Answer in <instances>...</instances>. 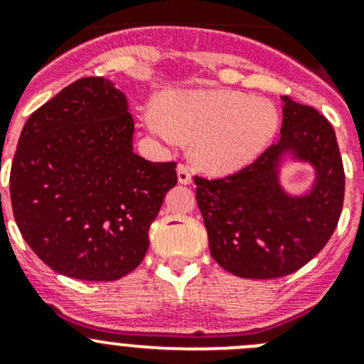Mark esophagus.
Wrapping results in <instances>:
<instances>
[{
    "instance_id": "1",
    "label": "esophagus",
    "mask_w": 364,
    "mask_h": 364,
    "mask_svg": "<svg viewBox=\"0 0 364 364\" xmlns=\"http://www.w3.org/2000/svg\"><path fill=\"white\" fill-rule=\"evenodd\" d=\"M176 173H178V182L180 184H191V171H189V167L184 166V164H180L176 167Z\"/></svg>"
}]
</instances>
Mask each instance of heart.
Returning a JSON list of instances; mask_svg holds the SVG:
<instances>
[{"instance_id": "1", "label": "heart", "mask_w": 364, "mask_h": 364, "mask_svg": "<svg viewBox=\"0 0 364 364\" xmlns=\"http://www.w3.org/2000/svg\"><path fill=\"white\" fill-rule=\"evenodd\" d=\"M164 117L147 111L151 134L167 146L193 140V159L205 171L231 173L259 156L279 129V111L262 96L228 89L182 91L164 98Z\"/></svg>"}]
</instances>
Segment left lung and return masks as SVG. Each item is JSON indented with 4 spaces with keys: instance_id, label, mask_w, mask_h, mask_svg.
<instances>
[{
    "instance_id": "left-lung-1",
    "label": "left lung",
    "mask_w": 364,
    "mask_h": 364,
    "mask_svg": "<svg viewBox=\"0 0 364 364\" xmlns=\"http://www.w3.org/2000/svg\"><path fill=\"white\" fill-rule=\"evenodd\" d=\"M282 102L277 144L233 175L195 176L211 257L237 277L277 279L301 269L326 246L343 211L345 169L332 124L290 96ZM286 150L318 171L304 198L286 196L278 184Z\"/></svg>"
}]
</instances>
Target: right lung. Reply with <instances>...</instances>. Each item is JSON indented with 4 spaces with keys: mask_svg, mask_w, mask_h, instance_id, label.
<instances>
[{
    "mask_svg": "<svg viewBox=\"0 0 364 364\" xmlns=\"http://www.w3.org/2000/svg\"><path fill=\"white\" fill-rule=\"evenodd\" d=\"M133 133L125 95L98 76L76 80L28 117L11 167L12 211L54 272L117 281L146 257L176 164L138 156Z\"/></svg>",
    "mask_w": 364,
    "mask_h": 364,
    "instance_id": "1",
    "label": "right lung"
}]
</instances>
